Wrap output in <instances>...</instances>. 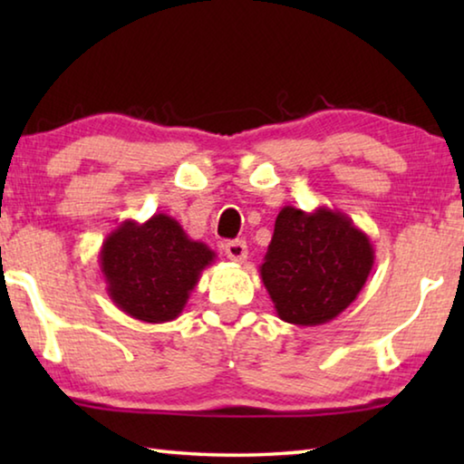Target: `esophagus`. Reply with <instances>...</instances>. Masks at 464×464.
Segmentation results:
<instances>
[{
    "mask_svg": "<svg viewBox=\"0 0 464 464\" xmlns=\"http://www.w3.org/2000/svg\"><path fill=\"white\" fill-rule=\"evenodd\" d=\"M225 254L231 262H237V264L246 262L247 260L246 241H229V243H227V247H225Z\"/></svg>",
    "mask_w": 464,
    "mask_h": 464,
    "instance_id": "esophagus-1",
    "label": "esophagus"
}]
</instances>
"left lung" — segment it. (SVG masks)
Masks as SVG:
<instances>
[{"label":"left lung","instance_id":"8db88e82","mask_svg":"<svg viewBox=\"0 0 464 464\" xmlns=\"http://www.w3.org/2000/svg\"><path fill=\"white\" fill-rule=\"evenodd\" d=\"M374 266V247L342 210L311 213L285 207L260 266L276 315L313 327L335 319L356 301Z\"/></svg>","mask_w":464,"mask_h":464}]
</instances>
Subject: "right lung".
Segmentation results:
<instances>
[{"label":"right lung","mask_w":464,"mask_h":464,"mask_svg":"<svg viewBox=\"0 0 464 464\" xmlns=\"http://www.w3.org/2000/svg\"><path fill=\"white\" fill-rule=\"evenodd\" d=\"M217 254L186 235L174 217L122 221L100 249L106 293L121 311L145 324H166L184 311Z\"/></svg>","instance_id":"1"}]
</instances>
